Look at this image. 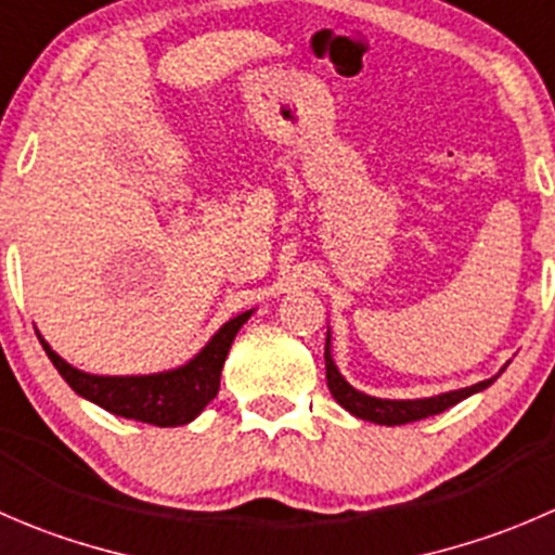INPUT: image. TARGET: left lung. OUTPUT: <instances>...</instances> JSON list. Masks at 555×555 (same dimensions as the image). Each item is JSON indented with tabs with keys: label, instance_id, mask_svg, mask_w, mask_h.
Instances as JSON below:
<instances>
[{
	"label": "left lung",
	"instance_id": "obj_1",
	"mask_svg": "<svg viewBox=\"0 0 555 555\" xmlns=\"http://www.w3.org/2000/svg\"><path fill=\"white\" fill-rule=\"evenodd\" d=\"M325 376H327V387H331L333 398L341 403L347 412H352L354 417L369 423H379V426H403V423H414L423 421V417H431V414L444 412V409L455 406L464 398L475 396V392L486 390L488 385H493L496 376L486 382H477L472 387H461V390H450L442 392V396H431V398H414V401H390V398H374L365 396V392L354 390L341 374H338L336 363L331 358V333H327V344H325Z\"/></svg>",
	"mask_w": 555,
	"mask_h": 555
}]
</instances>
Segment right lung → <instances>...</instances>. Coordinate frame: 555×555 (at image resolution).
<instances>
[{
    "label": "right lung",
    "mask_w": 555,
    "mask_h": 555,
    "mask_svg": "<svg viewBox=\"0 0 555 555\" xmlns=\"http://www.w3.org/2000/svg\"><path fill=\"white\" fill-rule=\"evenodd\" d=\"M251 311L233 317L224 322L211 341L190 360V363L179 365L173 371H163V374H146V376H96L86 374V371L73 369L67 360L59 358L46 338H40L42 349L48 352L51 363L56 365L59 374L64 376L69 387L78 396L89 398L96 406L107 409V412L127 417V421L152 423L159 428L186 426L195 421L197 414L206 409L219 392V376H222L224 358L230 352L235 333L241 331Z\"/></svg>",
    "instance_id": "obj_1"
}]
</instances>
